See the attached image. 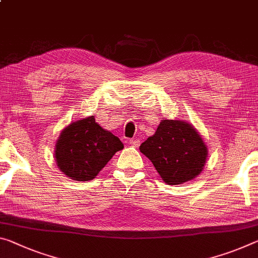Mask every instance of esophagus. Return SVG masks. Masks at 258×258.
Masks as SVG:
<instances>
[{"label":"esophagus","instance_id":"obj_1","mask_svg":"<svg viewBox=\"0 0 258 258\" xmlns=\"http://www.w3.org/2000/svg\"><path fill=\"white\" fill-rule=\"evenodd\" d=\"M128 145L132 147H139L140 146V140H138V139H131V140H128Z\"/></svg>","mask_w":258,"mask_h":258}]
</instances>
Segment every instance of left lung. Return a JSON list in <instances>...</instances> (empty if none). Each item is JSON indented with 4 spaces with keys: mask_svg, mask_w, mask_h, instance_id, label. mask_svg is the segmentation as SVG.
Listing matches in <instances>:
<instances>
[{
    "mask_svg": "<svg viewBox=\"0 0 258 258\" xmlns=\"http://www.w3.org/2000/svg\"><path fill=\"white\" fill-rule=\"evenodd\" d=\"M163 180L179 185L201 173L207 159V147L190 124L163 119L153 137L140 146Z\"/></svg>",
    "mask_w": 258,
    "mask_h": 258,
    "instance_id": "1",
    "label": "left lung"
}]
</instances>
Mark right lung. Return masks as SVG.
Returning <instances> with one entry per match:
<instances>
[{
  "instance_id": "1",
  "label": "right lung",
  "mask_w": 258,
  "mask_h": 258,
  "mask_svg": "<svg viewBox=\"0 0 258 258\" xmlns=\"http://www.w3.org/2000/svg\"><path fill=\"white\" fill-rule=\"evenodd\" d=\"M122 147L119 138L102 128L91 116L62 131L56 145V163L71 179L92 180Z\"/></svg>"
}]
</instances>
